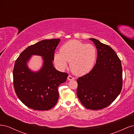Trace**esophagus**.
I'll use <instances>...</instances> for the list:
<instances>
[{
	"mask_svg": "<svg viewBox=\"0 0 134 134\" xmlns=\"http://www.w3.org/2000/svg\"><path fill=\"white\" fill-rule=\"evenodd\" d=\"M68 79L69 80H74L75 78H74V77H72V76L71 75H69L68 77Z\"/></svg>",
	"mask_w": 134,
	"mask_h": 134,
	"instance_id": "obj_1",
	"label": "esophagus"
}]
</instances>
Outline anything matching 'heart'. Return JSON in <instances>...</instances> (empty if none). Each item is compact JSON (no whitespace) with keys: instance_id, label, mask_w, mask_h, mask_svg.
Segmentation results:
<instances>
[{"instance_id":"obj_1","label":"heart","mask_w":134,"mask_h":134,"mask_svg":"<svg viewBox=\"0 0 134 134\" xmlns=\"http://www.w3.org/2000/svg\"><path fill=\"white\" fill-rule=\"evenodd\" d=\"M97 58L96 47L91 44H86L77 40H70L60 48V52L54 55L55 63L62 69L70 62L72 73L83 75L90 72L94 66Z\"/></svg>"}]
</instances>
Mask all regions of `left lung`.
<instances>
[{"label":"left lung","mask_w":134,"mask_h":134,"mask_svg":"<svg viewBox=\"0 0 134 134\" xmlns=\"http://www.w3.org/2000/svg\"><path fill=\"white\" fill-rule=\"evenodd\" d=\"M97 48L96 64L92 70L76 80V94L83 106L98 110L110 105L122 88V69L115 51L107 44L90 38Z\"/></svg>","instance_id":"left-lung-1"}]
</instances>
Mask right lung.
<instances>
[{
  "label": "right lung",
  "instance_id": "1",
  "mask_svg": "<svg viewBox=\"0 0 134 134\" xmlns=\"http://www.w3.org/2000/svg\"><path fill=\"white\" fill-rule=\"evenodd\" d=\"M60 38L44 40L27 47L15 60L13 71V85L18 98L26 106L38 111L54 107L58 102L59 85L66 82V72L54 67L52 61ZM33 54L41 55L44 60L42 69L31 71L26 62Z\"/></svg>",
  "mask_w": 134,
  "mask_h": 134
}]
</instances>
